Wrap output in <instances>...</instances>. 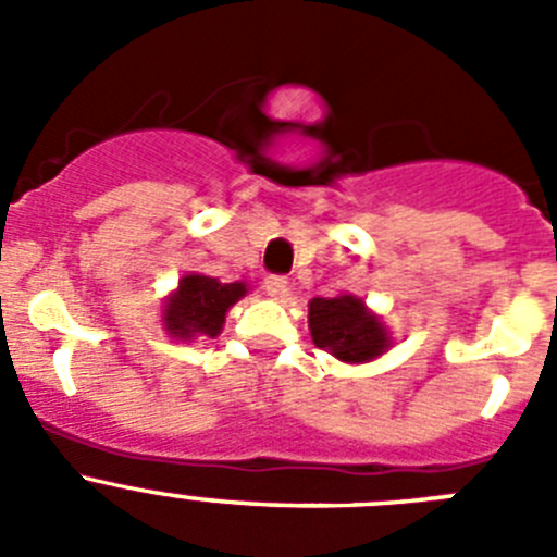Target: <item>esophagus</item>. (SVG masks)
<instances>
[{
	"label": "esophagus",
	"mask_w": 557,
	"mask_h": 557,
	"mask_svg": "<svg viewBox=\"0 0 557 557\" xmlns=\"http://www.w3.org/2000/svg\"><path fill=\"white\" fill-rule=\"evenodd\" d=\"M264 289H268L270 298H284L289 293V282L284 275H268L264 278Z\"/></svg>",
	"instance_id": "34e87169"
}]
</instances>
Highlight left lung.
<instances>
[{
  "mask_svg": "<svg viewBox=\"0 0 557 557\" xmlns=\"http://www.w3.org/2000/svg\"><path fill=\"white\" fill-rule=\"evenodd\" d=\"M312 343L339 362L362 366L373 362L393 346L391 329L359 295L339 293L334 298L309 301Z\"/></svg>",
  "mask_w": 557,
  "mask_h": 557,
  "instance_id": "8db88e82",
  "label": "left lung"
}]
</instances>
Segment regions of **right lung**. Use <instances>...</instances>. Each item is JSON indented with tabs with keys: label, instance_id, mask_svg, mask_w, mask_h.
Segmentation results:
<instances>
[{
	"label": "right lung",
	"instance_id": "1",
	"mask_svg": "<svg viewBox=\"0 0 557 557\" xmlns=\"http://www.w3.org/2000/svg\"><path fill=\"white\" fill-rule=\"evenodd\" d=\"M245 282H220L214 275L186 273L178 278L161 307V326L175 339L218 337L225 326V314L239 298L248 295Z\"/></svg>",
	"mask_w": 557,
	"mask_h": 557
}]
</instances>
